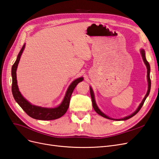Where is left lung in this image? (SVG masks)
<instances>
[{
  "label": "left lung",
  "mask_w": 159,
  "mask_h": 159,
  "mask_svg": "<svg viewBox=\"0 0 159 159\" xmlns=\"http://www.w3.org/2000/svg\"><path fill=\"white\" fill-rule=\"evenodd\" d=\"M141 54L142 56V58L143 60V62L145 63L146 66H147V81H148V90L147 92V94H145L144 98L143 99L142 102H141V104H139V106H138L137 109L134 112V113L131 114L129 116H127L126 117H124V118H121V119H114V118H111V117H110L109 116H106L105 114H104L103 112H102L100 109L99 107L97 106L96 103V100H95V97H94V92L93 89H92V87L90 86V96H91V98H92V102H93V108L95 110V111L96 112L97 114H98L99 115H100L101 116L105 117V118L107 119H109V120H115V121H121V120H127L128 119L131 118L133 116H134L135 114H137L139 111L141 110V107L143 106V104H144V102L146 100V98H147V96L150 93V90H151V79H150V71H151V68H150V65L148 63V61L146 59V57H145V50L143 49H141Z\"/></svg>",
  "instance_id": "8db88e82"
}]
</instances>
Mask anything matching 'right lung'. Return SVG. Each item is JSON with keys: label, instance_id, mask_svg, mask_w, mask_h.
Masks as SVG:
<instances>
[{"label": "right lung", "instance_id": "right-lung-1", "mask_svg": "<svg viewBox=\"0 0 159 159\" xmlns=\"http://www.w3.org/2000/svg\"><path fill=\"white\" fill-rule=\"evenodd\" d=\"M25 45V43H24L22 46L21 50H20V52L18 55L16 61H15V63L12 66V92L14 98L25 113L34 119L39 120H53L58 119L61 116H63L66 113V111H67L69 106L71 94H72L76 86L80 82L83 80V77L76 79L71 83L67 90L66 92V94L63 101L61 102V103L58 106L55 107H44L32 104L26 99L24 98V97L20 93L17 84L16 79V70L20 59V57H21L24 50Z\"/></svg>", "mask_w": 159, "mask_h": 159}]
</instances>
